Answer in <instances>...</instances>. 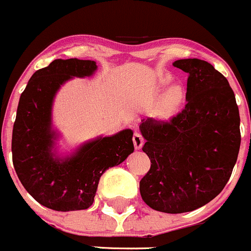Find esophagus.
<instances>
[{"label":"esophagus","instance_id":"34e87169","mask_svg":"<svg viewBox=\"0 0 251 251\" xmlns=\"http://www.w3.org/2000/svg\"><path fill=\"white\" fill-rule=\"evenodd\" d=\"M133 143H134V148L136 149V150H139V149L143 148V144H144V136L141 135L139 131H134L133 134Z\"/></svg>","mask_w":251,"mask_h":251}]
</instances>
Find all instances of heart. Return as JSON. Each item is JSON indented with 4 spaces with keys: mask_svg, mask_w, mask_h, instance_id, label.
I'll use <instances>...</instances> for the list:
<instances>
[{
    "mask_svg": "<svg viewBox=\"0 0 251 251\" xmlns=\"http://www.w3.org/2000/svg\"><path fill=\"white\" fill-rule=\"evenodd\" d=\"M166 84L170 83V78H165ZM185 99V91L180 85H173L167 90V93L163 95L158 106V115L163 118H170L177 112L182 106L183 101Z\"/></svg>",
    "mask_w": 251,
    "mask_h": 251,
    "instance_id": "obj_1",
    "label": "heart"
}]
</instances>
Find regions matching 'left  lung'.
I'll return each mask as SVG.
<instances>
[{
	"label": "left lung",
	"instance_id": "1",
	"mask_svg": "<svg viewBox=\"0 0 251 251\" xmlns=\"http://www.w3.org/2000/svg\"><path fill=\"white\" fill-rule=\"evenodd\" d=\"M173 66L188 74L187 103L168 120L141 123L151 166L140 195L151 209L182 213L206 205L227 184L240 148V117L229 83L212 64L188 58Z\"/></svg>",
	"mask_w": 251,
	"mask_h": 251
}]
</instances>
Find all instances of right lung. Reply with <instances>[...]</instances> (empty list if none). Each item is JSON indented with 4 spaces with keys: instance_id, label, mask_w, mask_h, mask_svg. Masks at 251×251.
<instances>
[{
    "instance_id": "add662e5",
    "label": "right lung",
    "mask_w": 251,
    "mask_h": 251,
    "mask_svg": "<svg viewBox=\"0 0 251 251\" xmlns=\"http://www.w3.org/2000/svg\"><path fill=\"white\" fill-rule=\"evenodd\" d=\"M98 66L89 59H54L39 69L22 93L12 134V158L26 192L54 211L85 210L94 202L99 180L134 151L133 131H120L85 144L72 157L51 153V106L59 86L72 76H89Z\"/></svg>"
}]
</instances>
